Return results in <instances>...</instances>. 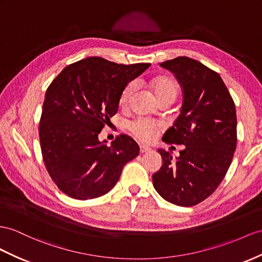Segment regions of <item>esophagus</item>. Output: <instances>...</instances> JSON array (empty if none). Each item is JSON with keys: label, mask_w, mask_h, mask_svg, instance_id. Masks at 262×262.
<instances>
[{"label": "esophagus", "mask_w": 262, "mask_h": 262, "mask_svg": "<svg viewBox=\"0 0 262 262\" xmlns=\"http://www.w3.org/2000/svg\"><path fill=\"white\" fill-rule=\"evenodd\" d=\"M151 149L149 148L148 146H144V145H140L139 146V151H140V154H145V152H148V151H150Z\"/></svg>", "instance_id": "34e87169"}]
</instances>
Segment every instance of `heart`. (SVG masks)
Listing matches in <instances>:
<instances>
[{
  "mask_svg": "<svg viewBox=\"0 0 262 262\" xmlns=\"http://www.w3.org/2000/svg\"><path fill=\"white\" fill-rule=\"evenodd\" d=\"M149 85L151 90L155 93L157 99L163 100L169 98L175 100L179 91V84L177 79L170 75H159L152 77L149 80ZM136 91V83L129 82L124 86L119 95V105L126 107L130 103V99L134 96ZM160 129V124L154 122L150 119L138 118L129 124V130L140 142H150L155 138L156 134Z\"/></svg>",
  "mask_w": 262,
  "mask_h": 262,
  "instance_id": "heart-1",
  "label": "heart"
}]
</instances>
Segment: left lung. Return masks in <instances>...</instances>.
I'll list each match as a JSON object with an SVG mask.
<instances>
[{
    "instance_id": "1",
    "label": "left lung",
    "mask_w": 262,
    "mask_h": 262,
    "mask_svg": "<svg viewBox=\"0 0 262 262\" xmlns=\"http://www.w3.org/2000/svg\"><path fill=\"white\" fill-rule=\"evenodd\" d=\"M160 66L175 74L184 91L179 116L163 142L185 147L176 160L158 149L163 166L152 185L169 203L191 207L209 197L229 169L237 146L236 107L219 74L196 59L179 56Z\"/></svg>"
}]
</instances>
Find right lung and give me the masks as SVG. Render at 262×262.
<instances>
[{
	"mask_svg": "<svg viewBox=\"0 0 262 262\" xmlns=\"http://www.w3.org/2000/svg\"><path fill=\"white\" fill-rule=\"evenodd\" d=\"M149 65L87 57L66 66L48 87L39 143L48 172L67 196L86 200L105 195L123 167L138 156L139 146L132 137L122 134L107 146L98 134L117 113L124 86Z\"/></svg>",
	"mask_w": 262,
	"mask_h": 262,
	"instance_id": "1",
	"label": "right lung"
}]
</instances>
